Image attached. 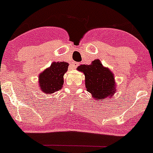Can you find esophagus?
Segmentation results:
<instances>
[{
	"label": "esophagus",
	"mask_w": 153,
	"mask_h": 153,
	"mask_svg": "<svg viewBox=\"0 0 153 153\" xmlns=\"http://www.w3.org/2000/svg\"><path fill=\"white\" fill-rule=\"evenodd\" d=\"M78 65H79V63H77V62H72L71 64V69H75Z\"/></svg>",
	"instance_id": "obj_1"
}]
</instances>
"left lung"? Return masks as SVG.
Here are the masks:
<instances>
[{
    "label": "left lung",
    "instance_id": "left-lung-1",
    "mask_svg": "<svg viewBox=\"0 0 153 153\" xmlns=\"http://www.w3.org/2000/svg\"><path fill=\"white\" fill-rule=\"evenodd\" d=\"M77 70L85 75V88L94 99H107L116 92L114 75L109 68L103 66L99 59L89 65H80Z\"/></svg>",
    "mask_w": 153,
    "mask_h": 153
}]
</instances>
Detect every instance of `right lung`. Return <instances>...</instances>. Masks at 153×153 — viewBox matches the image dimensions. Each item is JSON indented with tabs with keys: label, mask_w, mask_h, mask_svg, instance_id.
<instances>
[{
	"label": "right lung",
	"mask_w": 153,
	"mask_h": 153,
	"mask_svg": "<svg viewBox=\"0 0 153 153\" xmlns=\"http://www.w3.org/2000/svg\"><path fill=\"white\" fill-rule=\"evenodd\" d=\"M69 64L67 62H52L39 75V85L44 94H51L59 91L64 84V74L67 72Z\"/></svg>",
	"instance_id": "right-lung-1"
}]
</instances>
